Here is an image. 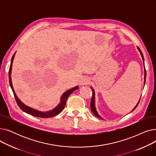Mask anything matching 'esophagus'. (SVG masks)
I'll return each instance as SVG.
<instances>
[{
  "mask_svg": "<svg viewBox=\"0 0 156 156\" xmlns=\"http://www.w3.org/2000/svg\"><path fill=\"white\" fill-rule=\"evenodd\" d=\"M89 78L88 77H83L81 78L80 81V84L81 85H87L89 83Z\"/></svg>",
  "mask_w": 156,
  "mask_h": 156,
  "instance_id": "esophagus-1",
  "label": "esophagus"
}]
</instances>
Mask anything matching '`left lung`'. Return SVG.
<instances>
[{
	"instance_id": "obj_1",
	"label": "left lung",
	"mask_w": 156,
	"mask_h": 156,
	"mask_svg": "<svg viewBox=\"0 0 156 156\" xmlns=\"http://www.w3.org/2000/svg\"><path fill=\"white\" fill-rule=\"evenodd\" d=\"M137 48H138V51H140V54H141V55H142V59H143V61H144V57L143 54H142V51H140V49L138 47H137ZM144 71H145V76H144V85H145V78H146V70H145V68H144ZM92 88V97L91 103H90V108H91L92 112H93V114H94V115H95L96 117L99 118H101V119H102V118L99 115V114H98V113L97 112V111H96V109H95V92H94V90L92 89V88ZM140 100H139V101H138L137 105L135 106V107L133 108V109L132 110V111H134V110L136 109V108L137 107V105H138L139 102H140Z\"/></svg>"
}]
</instances>
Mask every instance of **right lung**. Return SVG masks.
<instances>
[{"instance_id":"add662e5","label":"right lung","mask_w":156,"mask_h":156,"mask_svg":"<svg viewBox=\"0 0 156 156\" xmlns=\"http://www.w3.org/2000/svg\"><path fill=\"white\" fill-rule=\"evenodd\" d=\"M15 54H14V55H12V57L11 59V65H10V68H9V84L10 86L12 88V90L14 94V96L15 97V99L16 102H17V104L18 105V106L20 107V108L24 112H27L28 114H30L31 116H34L35 117H38V118H51V117H54L57 114H59L64 108V106L66 105V101L68 98L69 97V95L70 94H71L74 91L76 90V89L78 88V87L76 86L75 87H74L69 90L66 91V92H64L62 97H61V103L57 106L55 108H54V109H52V111H48V112H41L37 110H35L34 109H33L31 108L28 107V106L24 105L19 99L18 98V97L16 96L14 90L13 89V87L12 85V81H11V70H12V64L13 62V59L14 57Z\"/></svg>"}]
</instances>
